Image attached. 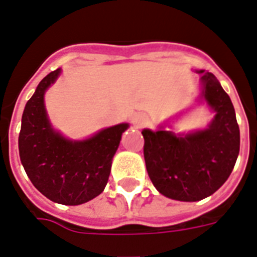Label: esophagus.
Returning a JSON list of instances; mask_svg holds the SVG:
<instances>
[{
	"label": "esophagus",
	"instance_id": "34e87169",
	"mask_svg": "<svg viewBox=\"0 0 257 257\" xmlns=\"http://www.w3.org/2000/svg\"><path fill=\"white\" fill-rule=\"evenodd\" d=\"M132 122L136 125V126H137V128H141V126H144V125L148 124V118H147V116H144V114L136 113V114H133Z\"/></svg>",
	"mask_w": 257,
	"mask_h": 257
}]
</instances>
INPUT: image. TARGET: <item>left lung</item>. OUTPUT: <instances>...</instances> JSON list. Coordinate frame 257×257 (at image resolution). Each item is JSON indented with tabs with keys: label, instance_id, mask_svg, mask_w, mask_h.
<instances>
[{
	"label": "left lung",
	"instance_id": "1",
	"mask_svg": "<svg viewBox=\"0 0 257 257\" xmlns=\"http://www.w3.org/2000/svg\"><path fill=\"white\" fill-rule=\"evenodd\" d=\"M202 97L215 112L207 128L187 135L161 129L141 132L150 181L162 195L176 201L197 202L215 193L230 177L240 149L230 96L211 72L202 76Z\"/></svg>",
	"mask_w": 257,
	"mask_h": 257
}]
</instances>
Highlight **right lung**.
Instances as JSON below:
<instances>
[{
	"mask_svg": "<svg viewBox=\"0 0 257 257\" xmlns=\"http://www.w3.org/2000/svg\"><path fill=\"white\" fill-rule=\"evenodd\" d=\"M59 74L58 68L42 79L26 103L18 149L27 177L46 198L76 206L103 193L121 135L129 125H114L83 141H71L55 132L46 113L45 92Z\"/></svg>",
	"mask_w": 257,
	"mask_h": 257,
	"instance_id": "right-lung-1",
	"label": "right lung"
}]
</instances>
